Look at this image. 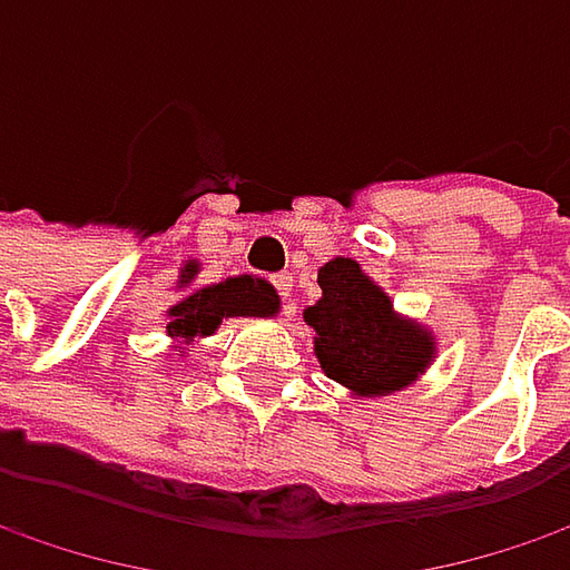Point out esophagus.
<instances>
[{"label": "esophagus", "instance_id": "esophagus-1", "mask_svg": "<svg viewBox=\"0 0 570 570\" xmlns=\"http://www.w3.org/2000/svg\"><path fill=\"white\" fill-rule=\"evenodd\" d=\"M271 284H274V289L281 293V299H284V309L293 312V303H286V296H289V289H293V277H289V274H277Z\"/></svg>", "mask_w": 570, "mask_h": 570}]
</instances>
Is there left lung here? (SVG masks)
I'll use <instances>...</instances> for the list:
<instances>
[{
    "label": "left lung",
    "instance_id": "left-lung-1",
    "mask_svg": "<svg viewBox=\"0 0 570 570\" xmlns=\"http://www.w3.org/2000/svg\"><path fill=\"white\" fill-rule=\"evenodd\" d=\"M318 286L322 299L303 318L315 328V357L334 383L376 399L405 389L431 366L433 334L392 309V299L357 261H328Z\"/></svg>",
    "mask_w": 570,
    "mask_h": 570
}]
</instances>
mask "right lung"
<instances>
[{
	"label": "right lung",
	"instance_id": "1",
	"mask_svg": "<svg viewBox=\"0 0 570 570\" xmlns=\"http://www.w3.org/2000/svg\"><path fill=\"white\" fill-rule=\"evenodd\" d=\"M197 277V264H187L181 271V281L178 284L187 286ZM281 309V299H277V289L252 277V274H242V277H226L219 284L200 286L194 289L190 296H185L181 303H175L168 309V337L190 344L194 337H207L213 334L223 318H236V315H274Z\"/></svg>",
	"mask_w": 570,
	"mask_h": 570
}]
</instances>
